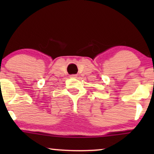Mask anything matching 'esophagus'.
Masks as SVG:
<instances>
[{
  "label": "esophagus",
  "mask_w": 154,
  "mask_h": 154,
  "mask_svg": "<svg viewBox=\"0 0 154 154\" xmlns=\"http://www.w3.org/2000/svg\"><path fill=\"white\" fill-rule=\"evenodd\" d=\"M76 77H77V75L75 74H72L70 75V78H76Z\"/></svg>",
  "instance_id": "esophagus-1"
}]
</instances>
